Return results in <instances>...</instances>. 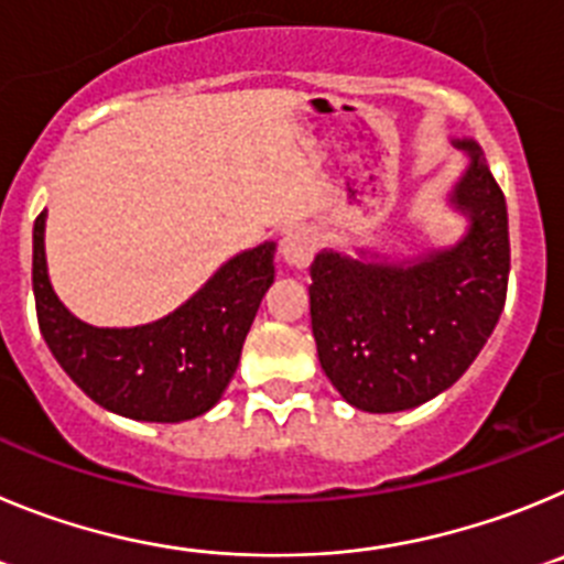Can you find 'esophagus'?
I'll return each mask as SVG.
<instances>
[{"label":"esophagus","instance_id":"1","mask_svg":"<svg viewBox=\"0 0 564 564\" xmlns=\"http://www.w3.org/2000/svg\"><path fill=\"white\" fill-rule=\"evenodd\" d=\"M317 250V236L308 227H294L281 238V256L294 270H306Z\"/></svg>","mask_w":564,"mask_h":564}]
</instances>
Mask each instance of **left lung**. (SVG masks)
<instances>
[{"label":"left lung","mask_w":564,"mask_h":564,"mask_svg":"<svg viewBox=\"0 0 564 564\" xmlns=\"http://www.w3.org/2000/svg\"><path fill=\"white\" fill-rule=\"evenodd\" d=\"M453 205L469 232L413 263H362L319 252L312 263V334L326 377L365 413L419 408L458 382L495 332L509 286V216L471 140Z\"/></svg>","instance_id":"left-lung-1"}]
</instances>
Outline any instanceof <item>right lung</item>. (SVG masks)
<instances>
[{"instance_id": "add662e5", "label": "right lung", "mask_w": 564, "mask_h": 564, "mask_svg": "<svg viewBox=\"0 0 564 564\" xmlns=\"http://www.w3.org/2000/svg\"><path fill=\"white\" fill-rule=\"evenodd\" d=\"M272 281L275 245L267 241L230 258L169 317L137 328H95L55 297L44 261V213L33 225L35 314L50 351L93 402L126 419L169 424L219 402Z\"/></svg>"}]
</instances>
